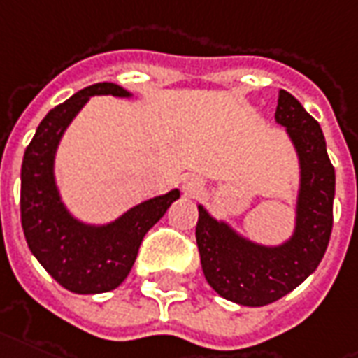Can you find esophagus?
Instances as JSON below:
<instances>
[{
  "instance_id": "34e87169",
  "label": "esophagus",
  "mask_w": 358,
  "mask_h": 358,
  "mask_svg": "<svg viewBox=\"0 0 358 358\" xmlns=\"http://www.w3.org/2000/svg\"><path fill=\"white\" fill-rule=\"evenodd\" d=\"M182 189L189 197H195V195H199L203 192V180L199 176H186L184 182H182Z\"/></svg>"
}]
</instances>
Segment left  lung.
Segmentation results:
<instances>
[{
	"mask_svg": "<svg viewBox=\"0 0 358 358\" xmlns=\"http://www.w3.org/2000/svg\"><path fill=\"white\" fill-rule=\"evenodd\" d=\"M275 121L287 129L300 169L292 235L279 245H262L197 205L195 237L206 282L246 307L273 303L300 287L322 260L332 233L336 172L320 125L287 91L279 92Z\"/></svg>",
	"mask_w": 358,
	"mask_h": 358,
	"instance_id": "obj_1",
	"label": "left lung"
}]
</instances>
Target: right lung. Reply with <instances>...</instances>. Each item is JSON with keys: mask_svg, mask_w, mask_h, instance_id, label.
<instances>
[{"mask_svg": "<svg viewBox=\"0 0 358 358\" xmlns=\"http://www.w3.org/2000/svg\"><path fill=\"white\" fill-rule=\"evenodd\" d=\"M91 96L131 98L115 83L85 87L52 108L26 148L20 171V218L26 243L45 271L76 294L117 288L131 273L140 243L180 197L171 189L131 206L106 224H87L64 205L55 176V159L66 129Z\"/></svg>", "mask_w": 358, "mask_h": 358, "instance_id": "obj_1", "label": "right lung"}]
</instances>
